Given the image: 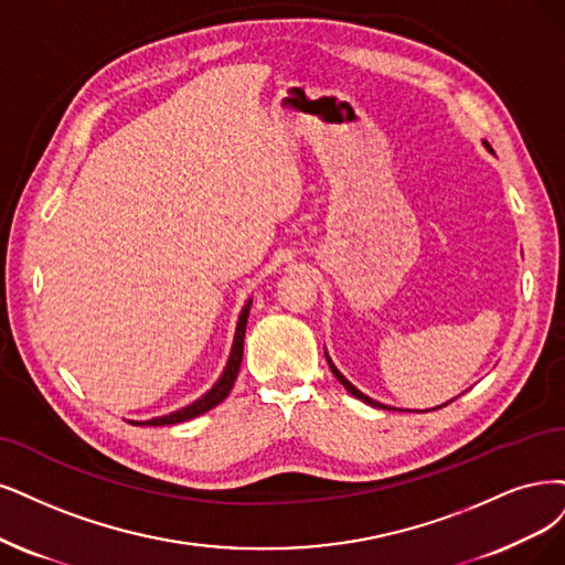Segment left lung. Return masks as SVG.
I'll return each instance as SVG.
<instances>
[{
  "label": "left lung",
  "mask_w": 565,
  "mask_h": 565,
  "mask_svg": "<svg viewBox=\"0 0 565 565\" xmlns=\"http://www.w3.org/2000/svg\"><path fill=\"white\" fill-rule=\"evenodd\" d=\"M484 146H487V149L491 151V146H489L487 141H484ZM326 361H328V365H330L332 374H335V377H338V382H340V384H342V386H344V388H347V391H349V393L353 395V398H359V401H363V403H367V405H372V407H382V409H395V407H388V405H382V403H377V401H372V398H370V395H365L363 391H359L356 386H353V384H351V382H349V380L344 377V374H342V372H340V370L335 367V363H332V361H330V356H328V351H326ZM449 403H451V401H449ZM449 403H445V405H449ZM445 405H440V407H445ZM440 407H433V409H440ZM407 412H409V409H407ZM426 412H428V409H426Z\"/></svg>",
  "instance_id": "obj_1"
}]
</instances>
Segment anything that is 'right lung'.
<instances>
[{
  "instance_id": "1",
  "label": "right lung",
  "mask_w": 565,
  "mask_h": 565,
  "mask_svg": "<svg viewBox=\"0 0 565 565\" xmlns=\"http://www.w3.org/2000/svg\"><path fill=\"white\" fill-rule=\"evenodd\" d=\"M250 302L248 300L242 309L239 315V321H237V330H235V340H233V349H230V359H227V365L223 370V374L218 377V382L209 388L202 398H198L195 403L185 405L177 412H170V414H162V416H156V419H146V422H130L132 426H172V424H181V422H188V419H195V416L209 412L212 407H216L218 403H223L227 398V393L233 391L235 386V380L239 374V365H242V353H244V335H246V319H248V309H250Z\"/></svg>"
}]
</instances>
